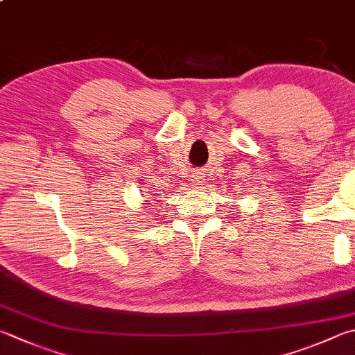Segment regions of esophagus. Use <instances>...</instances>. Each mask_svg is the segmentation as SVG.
I'll use <instances>...</instances> for the list:
<instances>
[{
    "mask_svg": "<svg viewBox=\"0 0 355 355\" xmlns=\"http://www.w3.org/2000/svg\"><path fill=\"white\" fill-rule=\"evenodd\" d=\"M204 182V178L200 176V173H195V175L191 176V184L193 185H200Z\"/></svg>",
    "mask_w": 355,
    "mask_h": 355,
    "instance_id": "34e87169",
    "label": "esophagus"
}]
</instances>
